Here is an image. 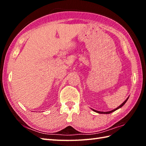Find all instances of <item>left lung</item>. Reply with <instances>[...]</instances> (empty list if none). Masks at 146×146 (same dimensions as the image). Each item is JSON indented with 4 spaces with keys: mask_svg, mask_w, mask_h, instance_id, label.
Returning <instances> with one entry per match:
<instances>
[{
    "mask_svg": "<svg viewBox=\"0 0 146 146\" xmlns=\"http://www.w3.org/2000/svg\"><path fill=\"white\" fill-rule=\"evenodd\" d=\"M129 99V97L126 99V100L123 102V103L121 104L120 106H119L117 108H116L115 109H113V110H111V111H97V110H94L93 109V110H94V111H95V112H97V113H105V114H108V113H111V112H113V111H115L116 110H117V109H119V108H120V107H122L123 105H124L125 103H126V102L127 101V100Z\"/></svg>",
    "mask_w": 146,
    "mask_h": 146,
    "instance_id": "8db88e82",
    "label": "left lung"
}]
</instances>
